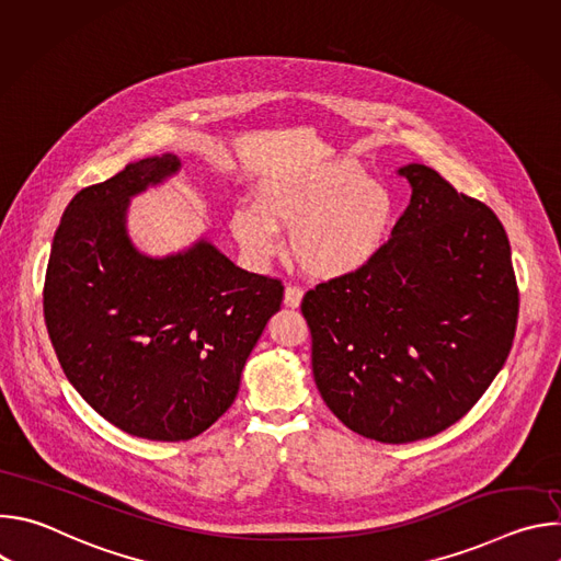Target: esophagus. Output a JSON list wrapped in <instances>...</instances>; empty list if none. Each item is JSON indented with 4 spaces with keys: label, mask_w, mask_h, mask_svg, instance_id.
I'll return each instance as SVG.
<instances>
[{
    "label": "esophagus",
    "mask_w": 561,
    "mask_h": 561,
    "mask_svg": "<svg viewBox=\"0 0 561 561\" xmlns=\"http://www.w3.org/2000/svg\"><path fill=\"white\" fill-rule=\"evenodd\" d=\"M301 297H304L301 288H297V286H286L284 288V306L286 308H297L301 304Z\"/></svg>",
    "instance_id": "esophagus-1"
}]
</instances>
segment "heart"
<instances>
[{"instance_id":"obj_1","label":"heart","mask_w":561,"mask_h":561,"mask_svg":"<svg viewBox=\"0 0 561 561\" xmlns=\"http://www.w3.org/2000/svg\"><path fill=\"white\" fill-rule=\"evenodd\" d=\"M394 219L390 188L366 178L355 159L340 157L266 178L257 204L230 213V232L251 260L264 264L279 253L277 230H288L299 268L329 282L370 266L388 247Z\"/></svg>"}]
</instances>
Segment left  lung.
I'll return each mask as SVG.
<instances>
[{
  "label": "left lung",
  "mask_w": 561,
  "mask_h": 561,
  "mask_svg": "<svg viewBox=\"0 0 561 561\" xmlns=\"http://www.w3.org/2000/svg\"><path fill=\"white\" fill-rule=\"evenodd\" d=\"M397 175L413 195L388 247L301 301L322 399L381 444L426 439L461 420L502 370L519 310L497 215L424 164Z\"/></svg>",
  "instance_id": "left-lung-1"
}]
</instances>
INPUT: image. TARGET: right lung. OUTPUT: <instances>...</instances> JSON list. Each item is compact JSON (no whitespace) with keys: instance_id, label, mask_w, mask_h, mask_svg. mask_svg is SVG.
I'll use <instances>...</instances> for the list:
<instances>
[{"instance_id":"1","label":"right lung","mask_w":561,"mask_h":561,"mask_svg":"<svg viewBox=\"0 0 561 561\" xmlns=\"http://www.w3.org/2000/svg\"><path fill=\"white\" fill-rule=\"evenodd\" d=\"M173 152L79 191L55 232L44 317L59 364L106 422L152 442H184L234 402L242 370L279 310V279L234 266L199 237L180 253H141L130 199L178 175Z\"/></svg>"}]
</instances>
